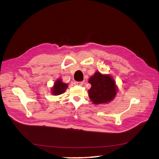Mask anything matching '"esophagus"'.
<instances>
[{
	"mask_svg": "<svg viewBox=\"0 0 159 159\" xmlns=\"http://www.w3.org/2000/svg\"><path fill=\"white\" fill-rule=\"evenodd\" d=\"M84 83H85V81H79V82H77V83H76L77 85H80V86H82Z\"/></svg>",
	"mask_w": 159,
	"mask_h": 159,
	"instance_id": "esophagus-1",
	"label": "esophagus"
}]
</instances>
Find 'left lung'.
<instances>
[{
    "label": "left lung",
    "mask_w": 159,
    "mask_h": 159,
    "mask_svg": "<svg viewBox=\"0 0 159 159\" xmlns=\"http://www.w3.org/2000/svg\"><path fill=\"white\" fill-rule=\"evenodd\" d=\"M89 83L91 84V88L88 90L89 96L93 104L108 103L115 98L117 87L112 76L96 71L90 76Z\"/></svg>",
    "instance_id": "8db88e82"
}]
</instances>
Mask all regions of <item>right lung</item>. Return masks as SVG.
<instances>
[{"mask_svg": "<svg viewBox=\"0 0 159 159\" xmlns=\"http://www.w3.org/2000/svg\"><path fill=\"white\" fill-rule=\"evenodd\" d=\"M68 87V84L65 83L61 79H58L54 83L51 89V93L54 96H58L63 93Z\"/></svg>", "mask_w": 159, "mask_h": 159, "instance_id": "right-lung-1", "label": "right lung"}]
</instances>
